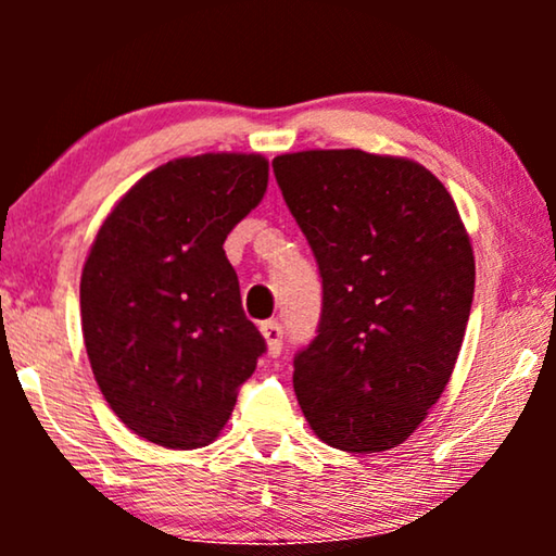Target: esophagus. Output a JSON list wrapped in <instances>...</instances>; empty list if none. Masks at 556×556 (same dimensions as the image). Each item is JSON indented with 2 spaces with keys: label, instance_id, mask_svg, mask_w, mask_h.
Segmentation results:
<instances>
[{
  "label": "esophagus",
  "instance_id": "1",
  "mask_svg": "<svg viewBox=\"0 0 556 556\" xmlns=\"http://www.w3.org/2000/svg\"><path fill=\"white\" fill-rule=\"evenodd\" d=\"M261 331H263L265 344H268V354L278 356L280 349H283V326H280L278 321H265L261 326Z\"/></svg>",
  "mask_w": 556,
  "mask_h": 556
}]
</instances>
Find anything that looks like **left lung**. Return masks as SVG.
<instances>
[{
	"mask_svg": "<svg viewBox=\"0 0 556 556\" xmlns=\"http://www.w3.org/2000/svg\"><path fill=\"white\" fill-rule=\"evenodd\" d=\"M321 273V321L293 359L311 430L382 453L417 430L458 359L476 288L453 197L409 159L316 149L273 159Z\"/></svg>",
	"mask_w": 556,
	"mask_h": 556,
	"instance_id": "8db88e82",
	"label": "left lung"
}]
</instances>
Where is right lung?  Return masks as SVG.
I'll return each instance as SVG.
<instances>
[{"label": "right lung", "mask_w": 556, "mask_h": 556, "mask_svg": "<svg viewBox=\"0 0 556 556\" xmlns=\"http://www.w3.org/2000/svg\"><path fill=\"white\" fill-rule=\"evenodd\" d=\"M265 187L261 154L174 159L98 230L80 278L83 339L105 402L139 438L212 443L255 371L265 339L223 245Z\"/></svg>", "instance_id": "obj_1"}]
</instances>
